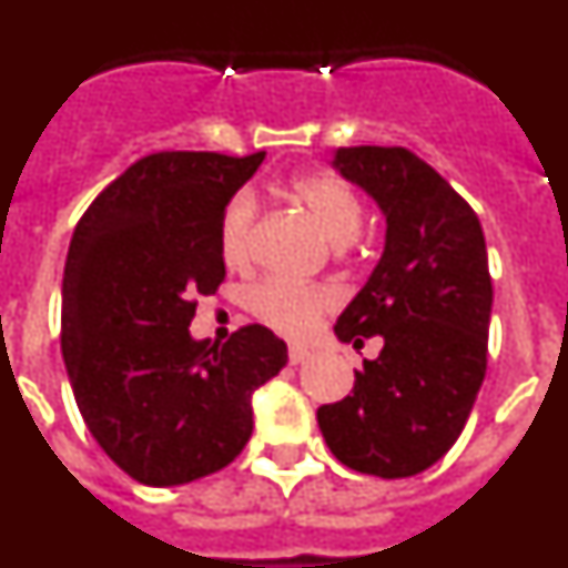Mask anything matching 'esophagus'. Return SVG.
I'll use <instances>...</instances> for the list:
<instances>
[{"label": "esophagus", "mask_w": 568, "mask_h": 568, "mask_svg": "<svg viewBox=\"0 0 568 568\" xmlns=\"http://www.w3.org/2000/svg\"><path fill=\"white\" fill-rule=\"evenodd\" d=\"M310 358V349L307 346H290V364H304Z\"/></svg>", "instance_id": "1"}]
</instances>
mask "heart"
<instances>
[{
    "instance_id": "obj_1",
    "label": "heart",
    "mask_w": 568,
    "mask_h": 568,
    "mask_svg": "<svg viewBox=\"0 0 568 568\" xmlns=\"http://www.w3.org/2000/svg\"><path fill=\"white\" fill-rule=\"evenodd\" d=\"M290 195L315 227L333 244L344 247L358 239L364 227V204L355 190L333 173H304L293 179ZM258 204L253 193H235L219 224V250L227 267L244 270L253 258V227ZM335 307V295L324 287H304L293 281H264L250 293V310L270 329L290 338L313 333L318 318Z\"/></svg>"
}]
</instances>
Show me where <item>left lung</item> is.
Wrapping results in <instances>:
<instances>
[{"label":"left lung","instance_id":"1","mask_svg":"<svg viewBox=\"0 0 568 568\" xmlns=\"http://www.w3.org/2000/svg\"><path fill=\"white\" fill-rule=\"evenodd\" d=\"M333 168L386 219L381 261L335 321L344 344L381 335L353 393L318 406L344 466L409 478L444 458L486 375L491 278L478 215L406 148H338Z\"/></svg>","mask_w":568,"mask_h":568}]
</instances>
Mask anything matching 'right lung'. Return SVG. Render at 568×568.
<instances>
[{
    "label": "right lung",
    "mask_w": 568,
    "mask_h": 568,
    "mask_svg": "<svg viewBox=\"0 0 568 568\" xmlns=\"http://www.w3.org/2000/svg\"><path fill=\"white\" fill-rule=\"evenodd\" d=\"M264 153L168 150L130 164L70 239L62 358L108 458L144 486L224 469L253 435V393L287 364L261 324L195 341V298L224 281L219 224Z\"/></svg>",
    "instance_id": "right-lung-1"
}]
</instances>
